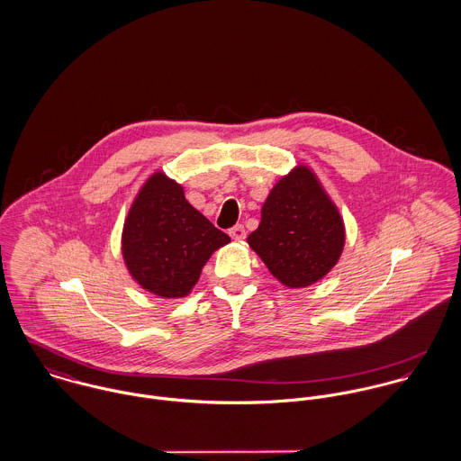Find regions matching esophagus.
<instances>
[{"mask_svg": "<svg viewBox=\"0 0 461 461\" xmlns=\"http://www.w3.org/2000/svg\"><path fill=\"white\" fill-rule=\"evenodd\" d=\"M229 236L236 241H241L247 238V232H245V227L243 225H234L232 229H229Z\"/></svg>", "mask_w": 461, "mask_h": 461, "instance_id": "obj_1", "label": "esophagus"}]
</instances>
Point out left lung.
<instances>
[{"instance_id":"left-lung-1","label":"left lung","mask_w":461,"mask_h":461,"mask_svg":"<svg viewBox=\"0 0 461 461\" xmlns=\"http://www.w3.org/2000/svg\"><path fill=\"white\" fill-rule=\"evenodd\" d=\"M346 241L344 221L316 174L298 165L269 192L250 249L285 287H307L337 264Z\"/></svg>"}]
</instances>
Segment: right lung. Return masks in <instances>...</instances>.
Segmentation results:
<instances>
[{
	"instance_id": "add662e5",
	"label": "right lung",
	"mask_w": 461,
	"mask_h": 461,
	"mask_svg": "<svg viewBox=\"0 0 461 461\" xmlns=\"http://www.w3.org/2000/svg\"><path fill=\"white\" fill-rule=\"evenodd\" d=\"M230 238L186 200L163 172L152 174L132 202L122 256L136 284L161 298H185L203 264Z\"/></svg>"
}]
</instances>
